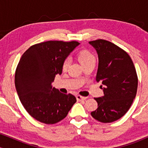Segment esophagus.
<instances>
[{
  "instance_id": "1",
  "label": "esophagus",
  "mask_w": 148,
  "mask_h": 148,
  "mask_svg": "<svg viewBox=\"0 0 148 148\" xmlns=\"http://www.w3.org/2000/svg\"><path fill=\"white\" fill-rule=\"evenodd\" d=\"M86 99H87V97H82V96H80V95L76 96V99H77L78 101H81V100H86Z\"/></svg>"
}]
</instances>
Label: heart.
I'll use <instances>...</instances> for the list:
<instances>
[{
  "instance_id": "1",
  "label": "heart",
  "mask_w": 148,
  "mask_h": 148,
  "mask_svg": "<svg viewBox=\"0 0 148 148\" xmlns=\"http://www.w3.org/2000/svg\"><path fill=\"white\" fill-rule=\"evenodd\" d=\"M78 59H79V61L82 66L86 65V64L90 63V62H93V61H95V58L94 56H93L90 52H89L88 51L86 50H83L79 52V53L78 54ZM69 64V59L64 60L63 63H62V69H67V67H68Z\"/></svg>"
}]
</instances>
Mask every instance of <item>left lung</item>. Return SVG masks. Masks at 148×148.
<instances>
[{"label": "left lung", "mask_w": 148, "mask_h": 148, "mask_svg": "<svg viewBox=\"0 0 148 148\" xmlns=\"http://www.w3.org/2000/svg\"><path fill=\"white\" fill-rule=\"evenodd\" d=\"M99 59L96 81L101 84L103 96L95 98L98 108L91 112L103 123L121 118L130 109L136 95L138 77L132 60L127 52L103 40L89 42Z\"/></svg>", "instance_id": "left-lung-1"}]
</instances>
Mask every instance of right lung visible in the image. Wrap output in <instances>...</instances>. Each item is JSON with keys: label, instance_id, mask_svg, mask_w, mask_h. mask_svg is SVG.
<instances>
[{"label": "right lung", "instance_id": "obj_1", "mask_svg": "<svg viewBox=\"0 0 148 148\" xmlns=\"http://www.w3.org/2000/svg\"><path fill=\"white\" fill-rule=\"evenodd\" d=\"M80 43L47 41L30 47L22 55L15 72V87L20 101L33 118L56 124L68 114L76 99L53 87L62 63Z\"/></svg>", "mask_w": 148, "mask_h": 148}]
</instances>
